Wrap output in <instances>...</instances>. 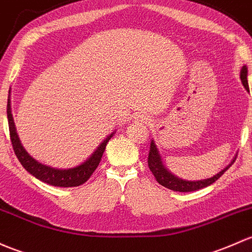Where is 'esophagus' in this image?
Masks as SVG:
<instances>
[{
    "label": "esophagus",
    "instance_id": "34e87169",
    "mask_svg": "<svg viewBox=\"0 0 252 252\" xmlns=\"http://www.w3.org/2000/svg\"><path fill=\"white\" fill-rule=\"evenodd\" d=\"M135 119H136L137 122H146L148 118L145 115H140V113H139V115H136V117H135Z\"/></svg>",
    "mask_w": 252,
    "mask_h": 252
}]
</instances>
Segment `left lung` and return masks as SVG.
I'll return each instance as SVG.
<instances>
[{
    "mask_svg": "<svg viewBox=\"0 0 252 252\" xmlns=\"http://www.w3.org/2000/svg\"><path fill=\"white\" fill-rule=\"evenodd\" d=\"M240 79H242L243 86L245 87L246 91H249L248 86V67L243 66L242 71H240ZM237 158V157H235ZM235 158L231 161L229 165H227L223 170L220 171L219 174L214 175L213 177H209V179L204 180H198V181H187V180H182L180 177L175 176L174 174H171L168 169L164 166L163 161H161L160 155L158 152V148L156 146L155 141H151L150 146V153H148V168L152 171L153 176L156 177L157 182L161 186L166 187V189L175 190V192H193V190L202 189L204 187H208L210 185H213L216 180H219L222 175L224 174V171L228 170L229 166L234 163Z\"/></svg>",
    "mask_w": 252,
    "mask_h": 252,
    "instance_id": "left-lung-1",
    "label": "left lung"
}]
</instances>
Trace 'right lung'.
Returning a JSON list of instances; mask_svg holds the SVG:
<instances>
[{
	"label": "right lung",
	"mask_w": 252,
	"mask_h": 252,
	"mask_svg": "<svg viewBox=\"0 0 252 252\" xmlns=\"http://www.w3.org/2000/svg\"><path fill=\"white\" fill-rule=\"evenodd\" d=\"M7 117H8V126H9V135L10 141H12L13 150H14L15 156L19 159L21 165L26 169L31 175L38 179L39 181L46 182L50 186L55 187H77L79 185H83L92 174L94 173L95 169L99 165L100 160H101L104 151L107 145L108 140L113 136L115 131L108 135L107 137L99 145V147L95 150L91 157L86 161H83L79 165L75 168L70 169H57L52 168V166L44 165V164L39 163L36 159H33L25 148L21 145L19 136L17 134V129H15L14 119L12 116V110H10V99H8L7 104Z\"/></svg>",
	"instance_id": "1"
}]
</instances>
